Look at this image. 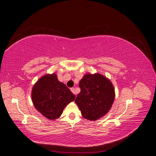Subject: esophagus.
I'll return each instance as SVG.
<instances>
[{
	"mask_svg": "<svg viewBox=\"0 0 156 156\" xmlns=\"http://www.w3.org/2000/svg\"><path fill=\"white\" fill-rule=\"evenodd\" d=\"M70 90H71V91H72L74 94H75V88H71Z\"/></svg>",
	"mask_w": 156,
	"mask_h": 156,
	"instance_id": "esophagus-1",
	"label": "esophagus"
}]
</instances>
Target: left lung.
Returning a JSON list of instances; mask_svg holds the SVG:
<instances>
[{
    "mask_svg": "<svg viewBox=\"0 0 156 156\" xmlns=\"http://www.w3.org/2000/svg\"><path fill=\"white\" fill-rule=\"evenodd\" d=\"M79 87L81 92L75 102L84 119L94 121L105 115L115 98L110 80L100 73H88L84 75Z\"/></svg>",
    "mask_w": 156,
    "mask_h": 156,
    "instance_id": "8db88e82",
    "label": "left lung"
}]
</instances>
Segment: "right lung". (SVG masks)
<instances>
[{"instance_id":"add662e5","label":"right lung","mask_w":156,"mask_h":156,"mask_svg":"<svg viewBox=\"0 0 156 156\" xmlns=\"http://www.w3.org/2000/svg\"><path fill=\"white\" fill-rule=\"evenodd\" d=\"M75 96L66 84L60 82L55 73L41 77L32 88V99L35 108L47 119L54 120Z\"/></svg>"}]
</instances>
